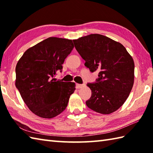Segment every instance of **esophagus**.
<instances>
[{"instance_id": "1", "label": "esophagus", "mask_w": 153, "mask_h": 153, "mask_svg": "<svg viewBox=\"0 0 153 153\" xmlns=\"http://www.w3.org/2000/svg\"><path fill=\"white\" fill-rule=\"evenodd\" d=\"M76 86H77V88L80 89V88H82V87H83L84 85H83V84H77Z\"/></svg>"}]
</instances>
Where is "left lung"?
I'll return each mask as SVG.
<instances>
[{"mask_svg": "<svg viewBox=\"0 0 153 153\" xmlns=\"http://www.w3.org/2000/svg\"><path fill=\"white\" fill-rule=\"evenodd\" d=\"M85 66L90 71H99L95 83L87 85L91 97L88 108L103 114L118 110L125 102L134 82V62L123 45L100 34H91L73 40Z\"/></svg>", "mask_w": 153, "mask_h": 153, "instance_id": "left-lung-1", "label": "left lung"}]
</instances>
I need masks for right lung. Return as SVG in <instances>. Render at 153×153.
I'll return each instance as SVG.
<instances>
[{
	"instance_id": "add662e5",
	"label": "right lung",
	"mask_w": 153,
	"mask_h": 153,
	"mask_svg": "<svg viewBox=\"0 0 153 153\" xmlns=\"http://www.w3.org/2000/svg\"><path fill=\"white\" fill-rule=\"evenodd\" d=\"M71 40L49 37L25 52L16 67V87L31 111L52 118L66 109L74 82L53 78L74 48Z\"/></svg>"
}]
</instances>
